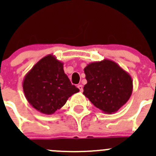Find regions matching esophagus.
I'll list each match as a JSON object with an SVG mask.
<instances>
[{"instance_id":"34e87169","label":"esophagus","mask_w":156,"mask_h":156,"mask_svg":"<svg viewBox=\"0 0 156 156\" xmlns=\"http://www.w3.org/2000/svg\"><path fill=\"white\" fill-rule=\"evenodd\" d=\"M77 87H78V89H80V92H83V86H82V85H78Z\"/></svg>"}]
</instances>
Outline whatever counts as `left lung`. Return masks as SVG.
<instances>
[{"label":"left lung","instance_id":"1","mask_svg":"<svg viewBox=\"0 0 156 156\" xmlns=\"http://www.w3.org/2000/svg\"><path fill=\"white\" fill-rule=\"evenodd\" d=\"M84 72L87 83L83 94L105 113L117 112L130 98L132 80L116 63L109 60L91 63Z\"/></svg>","mask_w":156,"mask_h":156}]
</instances>
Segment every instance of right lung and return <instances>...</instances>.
Listing matches in <instances>:
<instances>
[{
    "instance_id": "right-lung-1",
    "label": "right lung",
    "mask_w": 156,
    "mask_h": 156,
    "mask_svg": "<svg viewBox=\"0 0 156 156\" xmlns=\"http://www.w3.org/2000/svg\"><path fill=\"white\" fill-rule=\"evenodd\" d=\"M26 99L36 110L51 115L80 89L64 73L63 64L51 55L40 60L28 73L23 84Z\"/></svg>"
}]
</instances>
